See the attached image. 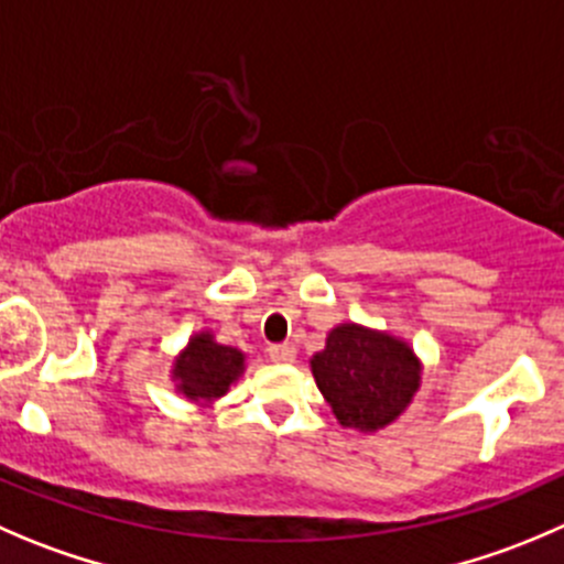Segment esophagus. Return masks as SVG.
<instances>
[{"instance_id":"34e87169","label":"esophagus","mask_w":564,"mask_h":564,"mask_svg":"<svg viewBox=\"0 0 564 564\" xmlns=\"http://www.w3.org/2000/svg\"><path fill=\"white\" fill-rule=\"evenodd\" d=\"M267 355H270V360H275V364H292V360L297 358V349H294V344H272V347L267 349Z\"/></svg>"}]
</instances>
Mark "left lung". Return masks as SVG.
I'll return each mask as SVG.
<instances>
[{
	"mask_svg": "<svg viewBox=\"0 0 564 564\" xmlns=\"http://www.w3.org/2000/svg\"><path fill=\"white\" fill-rule=\"evenodd\" d=\"M308 364L338 424L358 433L397 421L421 386V360L404 338L355 322L333 327Z\"/></svg>",
	"mask_w": 564,
	"mask_h": 564,
	"instance_id": "left-lung-1",
	"label": "left lung"
}]
</instances>
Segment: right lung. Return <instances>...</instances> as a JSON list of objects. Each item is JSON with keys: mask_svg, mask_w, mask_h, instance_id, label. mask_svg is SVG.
<instances>
[{"mask_svg": "<svg viewBox=\"0 0 564 564\" xmlns=\"http://www.w3.org/2000/svg\"><path fill=\"white\" fill-rule=\"evenodd\" d=\"M242 349L220 344L212 330H200L189 336L187 347L176 355L171 377L184 399L200 404V408H209L217 399L226 397L228 388L242 377Z\"/></svg>", "mask_w": 564, "mask_h": 564, "instance_id": "add662e5", "label": "right lung"}]
</instances>
